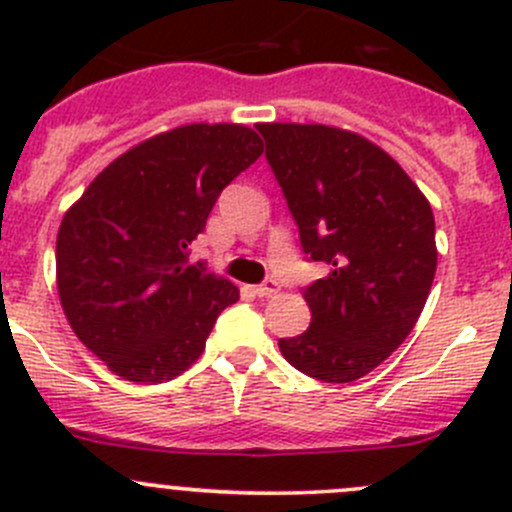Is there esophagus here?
<instances>
[{"mask_svg":"<svg viewBox=\"0 0 512 512\" xmlns=\"http://www.w3.org/2000/svg\"><path fill=\"white\" fill-rule=\"evenodd\" d=\"M252 292H255L257 297H275V294L280 292V285H277L275 280H265L262 285L252 287Z\"/></svg>","mask_w":512,"mask_h":512,"instance_id":"34e87169","label":"esophagus"}]
</instances>
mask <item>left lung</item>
Here are the masks:
<instances>
[{"label":"left lung","instance_id":"8db88e82","mask_svg":"<svg viewBox=\"0 0 512 512\" xmlns=\"http://www.w3.org/2000/svg\"><path fill=\"white\" fill-rule=\"evenodd\" d=\"M257 131L304 255L329 265L302 292L312 324L280 339V352L312 379L349 384L399 349L426 304L438 260L431 205L389 153L352 131L319 123Z\"/></svg>","mask_w":512,"mask_h":512}]
</instances>
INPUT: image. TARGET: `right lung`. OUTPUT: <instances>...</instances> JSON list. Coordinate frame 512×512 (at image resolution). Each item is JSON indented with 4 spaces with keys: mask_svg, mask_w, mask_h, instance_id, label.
Wrapping results in <instances>:
<instances>
[{
    "mask_svg": "<svg viewBox=\"0 0 512 512\" xmlns=\"http://www.w3.org/2000/svg\"><path fill=\"white\" fill-rule=\"evenodd\" d=\"M262 156L237 123H190L113 160L69 208L56 237V285L76 337L113 374L163 384L195 364L215 319L240 299L190 265L215 200Z\"/></svg>",
    "mask_w": 512,
    "mask_h": 512,
    "instance_id": "add662e5",
    "label": "right lung"
}]
</instances>
